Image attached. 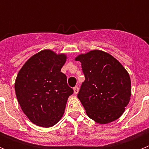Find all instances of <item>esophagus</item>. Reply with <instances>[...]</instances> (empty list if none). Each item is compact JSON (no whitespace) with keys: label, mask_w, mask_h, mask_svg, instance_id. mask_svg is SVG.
Listing matches in <instances>:
<instances>
[{"label":"esophagus","mask_w":149,"mask_h":149,"mask_svg":"<svg viewBox=\"0 0 149 149\" xmlns=\"http://www.w3.org/2000/svg\"><path fill=\"white\" fill-rule=\"evenodd\" d=\"M78 91H79V88L78 86H75V87H74V93L75 95H77L78 93Z\"/></svg>","instance_id":"obj_1"}]
</instances>
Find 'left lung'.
I'll list each match as a JSON object with an SVG mask.
<instances>
[{"instance_id":"1","label":"left lung","mask_w":149,"mask_h":149,"mask_svg":"<svg viewBox=\"0 0 149 149\" xmlns=\"http://www.w3.org/2000/svg\"><path fill=\"white\" fill-rule=\"evenodd\" d=\"M75 60L81 63L85 75L77 98L88 116L103 125L119 119L131 98L128 72L112 55L100 50L78 55Z\"/></svg>"}]
</instances>
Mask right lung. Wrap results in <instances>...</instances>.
<instances>
[{
	"label": "right lung",
	"mask_w": 149,
	"mask_h": 149,
	"mask_svg": "<svg viewBox=\"0 0 149 149\" xmlns=\"http://www.w3.org/2000/svg\"><path fill=\"white\" fill-rule=\"evenodd\" d=\"M64 54L42 50L32 56L21 68L15 82L17 99L24 113L38 126L50 127L63 117L73 89L61 72L66 61Z\"/></svg>",
	"instance_id": "right-lung-1"
}]
</instances>
